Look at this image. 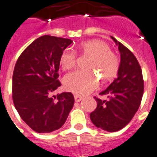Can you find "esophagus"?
I'll return each instance as SVG.
<instances>
[{"label": "esophagus", "instance_id": "1", "mask_svg": "<svg viewBox=\"0 0 157 157\" xmlns=\"http://www.w3.org/2000/svg\"><path fill=\"white\" fill-rule=\"evenodd\" d=\"M74 98H75V101H76L79 102V101H81L82 100V97L80 96V95H78V94H76V95H74Z\"/></svg>", "mask_w": 157, "mask_h": 157}]
</instances>
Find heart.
Returning a JSON list of instances; mask_svg holds the SVG:
<instances>
[{
    "instance_id": "heart-1",
    "label": "heart",
    "mask_w": 157,
    "mask_h": 157,
    "mask_svg": "<svg viewBox=\"0 0 157 157\" xmlns=\"http://www.w3.org/2000/svg\"><path fill=\"white\" fill-rule=\"evenodd\" d=\"M77 51L82 56H91L88 63V68L91 71L76 70L67 73L63 77V85L67 91L85 95L96 90L99 85V77L94 71L105 81H111L118 75L120 60L105 42L99 39L82 42L77 46ZM76 59L74 51L63 50L59 56V65L63 70L71 69L76 65Z\"/></svg>"
}]
</instances>
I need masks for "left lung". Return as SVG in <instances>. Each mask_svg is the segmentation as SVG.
Returning <instances> with one entry per match:
<instances>
[{
    "instance_id": "1",
    "label": "left lung",
    "mask_w": 157,
    "mask_h": 157,
    "mask_svg": "<svg viewBox=\"0 0 157 157\" xmlns=\"http://www.w3.org/2000/svg\"><path fill=\"white\" fill-rule=\"evenodd\" d=\"M118 46L120 67L118 77L99 95H106L108 100L94 98L98 105L90 114V119L97 127L109 132H118L132 120L144 94L142 70L131 51L111 36Z\"/></svg>"
}]
</instances>
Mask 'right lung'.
Instances as JSON below:
<instances>
[{
	"mask_svg": "<svg viewBox=\"0 0 157 157\" xmlns=\"http://www.w3.org/2000/svg\"><path fill=\"white\" fill-rule=\"evenodd\" d=\"M72 41L43 35L21 53L13 74V101L21 119L34 132L59 129L74 105L72 93L52 96L58 81L59 56Z\"/></svg>",
	"mask_w": 157,
	"mask_h": 157,
	"instance_id": "add662e5",
	"label": "right lung"
}]
</instances>
